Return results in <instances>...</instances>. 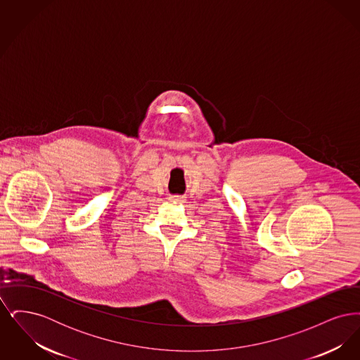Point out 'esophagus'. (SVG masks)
<instances>
[{
    "instance_id": "34e87169",
    "label": "esophagus",
    "mask_w": 360,
    "mask_h": 360,
    "mask_svg": "<svg viewBox=\"0 0 360 360\" xmlns=\"http://www.w3.org/2000/svg\"><path fill=\"white\" fill-rule=\"evenodd\" d=\"M172 201H176V202H185V197L184 195H172L170 197Z\"/></svg>"
}]
</instances>
